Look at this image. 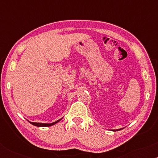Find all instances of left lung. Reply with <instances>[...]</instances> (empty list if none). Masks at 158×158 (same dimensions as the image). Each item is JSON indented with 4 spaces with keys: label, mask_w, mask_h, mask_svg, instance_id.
Segmentation results:
<instances>
[{
    "label": "left lung",
    "mask_w": 158,
    "mask_h": 158,
    "mask_svg": "<svg viewBox=\"0 0 158 158\" xmlns=\"http://www.w3.org/2000/svg\"><path fill=\"white\" fill-rule=\"evenodd\" d=\"M119 130H121V129H117V130H115V131H119ZM113 131H114V130H113Z\"/></svg>",
    "instance_id": "obj_1"
}]
</instances>
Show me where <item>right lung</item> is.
<instances>
[{"mask_svg": "<svg viewBox=\"0 0 158 158\" xmlns=\"http://www.w3.org/2000/svg\"><path fill=\"white\" fill-rule=\"evenodd\" d=\"M61 119H59V120L56 121V122L54 123H32V122H30V123H31L32 125H33V126H38V127H48V126H51L52 125L56 124V123H57L58 122H59V121L61 120Z\"/></svg>", "mask_w": 158, "mask_h": 158, "instance_id": "right-lung-1", "label": "right lung"}]
</instances>
